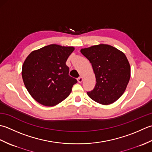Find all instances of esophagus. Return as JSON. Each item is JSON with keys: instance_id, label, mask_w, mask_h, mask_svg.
Wrapping results in <instances>:
<instances>
[{"instance_id": "1", "label": "esophagus", "mask_w": 152, "mask_h": 152, "mask_svg": "<svg viewBox=\"0 0 152 152\" xmlns=\"http://www.w3.org/2000/svg\"><path fill=\"white\" fill-rule=\"evenodd\" d=\"M83 80V77H79V78L77 79V80H78V82H79V83H82Z\"/></svg>"}]
</instances>
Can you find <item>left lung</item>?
Wrapping results in <instances>:
<instances>
[{
    "mask_svg": "<svg viewBox=\"0 0 152 152\" xmlns=\"http://www.w3.org/2000/svg\"><path fill=\"white\" fill-rule=\"evenodd\" d=\"M80 52L92 64L96 80L94 88L87 92L88 96L104 105L118 100L131 77V67L125 54L103 44L81 49Z\"/></svg>",
    "mask_w": 152,
    "mask_h": 152,
    "instance_id": "obj_1",
    "label": "left lung"
}]
</instances>
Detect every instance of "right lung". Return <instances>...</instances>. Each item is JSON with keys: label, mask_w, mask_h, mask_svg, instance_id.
I'll return each instance as SVG.
<instances>
[{"label": "right lung", "mask_w": 152, "mask_h": 152, "mask_svg": "<svg viewBox=\"0 0 152 152\" xmlns=\"http://www.w3.org/2000/svg\"><path fill=\"white\" fill-rule=\"evenodd\" d=\"M73 50L72 46L50 45L32 52L26 59L21 72L24 85L39 104L54 106L71 93L77 80L69 76L66 62Z\"/></svg>", "instance_id": "obj_1"}]
</instances>
